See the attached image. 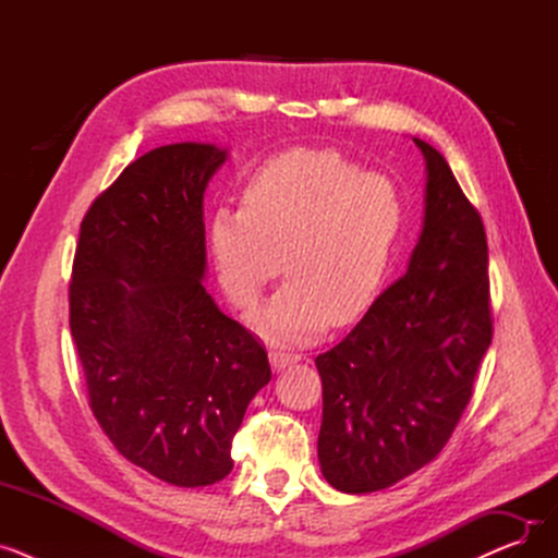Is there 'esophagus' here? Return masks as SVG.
Here are the masks:
<instances>
[{"label": "esophagus", "mask_w": 558, "mask_h": 558, "mask_svg": "<svg viewBox=\"0 0 558 558\" xmlns=\"http://www.w3.org/2000/svg\"><path fill=\"white\" fill-rule=\"evenodd\" d=\"M269 360H271L274 371H284L287 366H291V364H296V362H299V355H289V353H282V350H271V353H269Z\"/></svg>", "instance_id": "obj_1"}]
</instances>
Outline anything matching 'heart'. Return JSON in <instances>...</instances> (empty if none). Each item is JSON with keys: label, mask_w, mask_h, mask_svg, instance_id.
I'll return each mask as SVG.
<instances>
[{"label": "heart", "mask_w": 558, "mask_h": 558, "mask_svg": "<svg viewBox=\"0 0 558 558\" xmlns=\"http://www.w3.org/2000/svg\"><path fill=\"white\" fill-rule=\"evenodd\" d=\"M407 201L385 173L332 149H289L262 162L242 208H217L208 246L226 296L251 310L280 269L289 278L255 316L271 341H301L360 318L379 296L404 232Z\"/></svg>", "instance_id": "1"}]
</instances>
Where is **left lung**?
<instances>
[{"mask_svg":"<svg viewBox=\"0 0 558 558\" xmlns=\"http://www.w3.org/2000/svg\"><path fill=\"white\" fill-rule=\"evenodd\" d=\"M425 156V219L407 274L314 362L324 383L320 473L341 493L393 486L452 436L493 339L488 246L446 158Z\"/></svg>","mask_w":558,"mask_h":558,"instance_id":"8db88e82","label":"left lung"}]
</instances>
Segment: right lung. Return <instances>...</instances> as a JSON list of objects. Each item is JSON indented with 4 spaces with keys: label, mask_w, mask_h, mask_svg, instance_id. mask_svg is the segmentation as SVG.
I'll list each match as a JSON object with an SVG mask.
<instances>
[{
    "label": "right lung",
    "mask_w": 558,
    "mask_h": 558,
    "mask_svg": "<svg viewBox=\"0 0 558 558\" xmlns=\"http://www.w3.org/2000/svg\"><path fill=\"white\" fill-rule=\"evenodd\" d=\"M228 151L167 144L81 221L70 330L90 409L131 463L196 488L232 471V436L269 385L267 350L203 287V194Z\"/></svg>",
    "instance_id": "add662e5"
}]
</instances>
